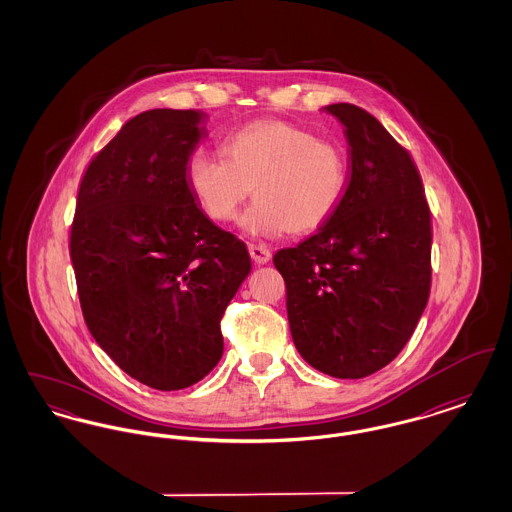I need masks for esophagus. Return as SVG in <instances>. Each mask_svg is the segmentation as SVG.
Here are the masks:
<instances>
[{"label": "esophagus", "instance_id": "1", "mask_svg": "<svg viewBox=\"0 0 512 512\" xmlns=\"http://www.w3.org/2000/svg\"><path fill=\"white\" fill-rule=\"evenodd\" d=\"M249 255H251V259H253L257 265H267L268 261H270V257H272L270 249L261 244H249Z\"/></svg>", "mask_w": 512, "mask_h": 512}]
</instances>
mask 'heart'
I'll return each instance as SVG.
<instances>
[{
    "label": "heart",
    "instance_id": "obj_1",
    "mask_svg": "<svg viewBox=\"0 0 512 512\" xmlns=\"http://www.w3.org/2000/svg\"><path fill=\"white\" fill-rule=\"evenodd\" d=\"M222 157L195 151L186 180L209 219L230 222L255 194L242 217L251 236L311 234L340 207L347 190V155L336 142L288 121L249 122L228 134Z\"/></svg>",
    "mask_w": 512,
    "mask_h": 512
}]
</instances>
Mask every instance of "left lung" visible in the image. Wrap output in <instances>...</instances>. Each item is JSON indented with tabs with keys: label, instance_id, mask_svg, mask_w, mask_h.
<instances>
[{
	"label": "left lung",
	"instance_id": "obj_1",
	"mask_svg": "<svg viewBox=\"0 0 512 512\" xmlns=\"http://www.w3.org/2000/svg\"><path fill=\"white\" fill-rule=\"evenodd\" d=\"M349 142V184L315 236L280 249L299 355L334 378H365L390 365L430 295V209L407 149L365 109L324 107Z\"/></svg>",
	"mask_w": 512,
	"mask_h": 512
}]
</instances>
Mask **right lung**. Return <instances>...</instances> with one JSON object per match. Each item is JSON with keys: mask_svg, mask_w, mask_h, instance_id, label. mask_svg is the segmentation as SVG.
<instances>
[{"mask_svg": "<svg viewBox=\"0 0 512 512\" xmlns=\"http://www.w3.org/2000/svg\"><path fill=\"white\" fill-rule=\"evenodd\" d=\"M203 113L130 119L82 178L73 232L76 286L99 347L153 390L188 388L220 361V318L251 259L197 207L186 165Z\"/></svg>", "mask_w": 512, "mask_h": 512, "instance_id": "right-lung-1", "label": "right lung"}]
</instances>
